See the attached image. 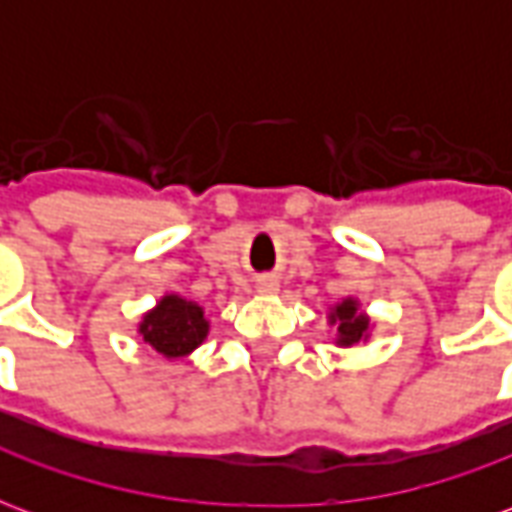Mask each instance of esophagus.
Instances as JSON below:
<instances>
[{
    "label": "esophagus",
    "instance_id": "obj_1",
    "mask_svg": "<svg viewBox=\"0 0 512 512\" xmlns=\"http://www.w3.org/2000/svg\"><path fill=\"white\" fill-rule=\"evenodd\" d=\"M277 290H279L277 279H271V277L257 279V293H266V296H271V293H277Z\"/></svg>",
    "mask_w": 512,
    "mask_h": 512
}]
</instances>
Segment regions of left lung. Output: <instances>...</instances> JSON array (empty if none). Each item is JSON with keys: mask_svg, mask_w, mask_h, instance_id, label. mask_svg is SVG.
I'll list each match as a JSON object with an SVG mask.
<instances>
[{"mask_svg": "<svg viewBox=\"0 0 512 512\" xmlns=\"http://www.w3.org/2000/svg\"><path fill=\"white\" fill-rule=\"evenodd\" d=\"M329 326H334V345L340 348H351V345L367 343L370 340V332L376 323L370 321V315L362 310V301L348 296L343 301H334L329 307V315H326Z\"/></svg>", "mask_w": 512, "mask_h": 512, "instance_id": "obj_1", "label": "left lung"}]
</instances>
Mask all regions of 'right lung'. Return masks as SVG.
Returning a JSON list of instances; mask_svg holds the SVG:
<instances>
[{
  "label": "right lung",
  "instance_id": "obj_1",
  "mask_svg": "<svg viewBox=\"0 0 512 512\" xmlns=\"http://www.w3.org/2000/svg\"><path fill=\"white\" fill-rule=\"evenodd\" d=\"M208 332L211 321L205 318V310L180 293H164L136 326V334L169 362L194 354L205 343Z\"/></svg>",
  "mask_w": 512,
  "mask_h": 512
}]
</instances>
